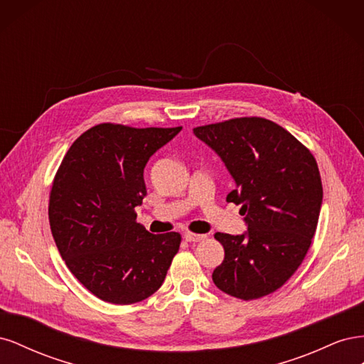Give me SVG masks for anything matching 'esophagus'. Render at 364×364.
Here are the masks:
<instances>
[{"mask_svg": "<svg viewBox=\"0 0 364 364\" xmlns=\"http://www.w3.org/2000/svg\"><path fill=\"white\" fill-rule=\"evenodd\" d=\"M183 238L186 241H190V243H197V241H202L206 238V235H202V234H194V232H185Z\"/></svg>", "mask_w": 364, "mask_h": 364, "instance_id": "34e87169", "label": "esophagus"}]
</instances>
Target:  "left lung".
<instances>
[{
  "instance_id": "obj_1",
  "label": "left lung",
  "mask_w": 364,
  "mask_h": 364,
  "mask_svg": "<svg viewBox=\"0 0 364 364\" xmlns=\"http://www.w3.org/2000/svg\"><path fill=\"white\" fill-rule=\"evenodd\" d=\"M193 132L234 178L226 202L241 205L247 225L241 235H214L225 249L214 284L243 301L277 291L302 264L317 228L323 190L314 156L290 132L259 117Z\"/></svg>"
}]
</instances>
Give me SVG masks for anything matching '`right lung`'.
<instances>
[{"instance_id": "right-lung-1", "label": "right lung", "mask_w": 364, "mask_h": 364, "mask_svg": "<svg viewBox=\"0 0 364 364\" xmlns=\"http://www.w3.org/2000/svg\"><path fill=\"white\" fill-rule=\"evenodd\" d=\"M182 127L103 123L77 138L54 176L48 218L60 255L98 299L130 305L167 277L181 234H150L135 208L147 190L144 167Z\"/></svg>"}]
</instances>
